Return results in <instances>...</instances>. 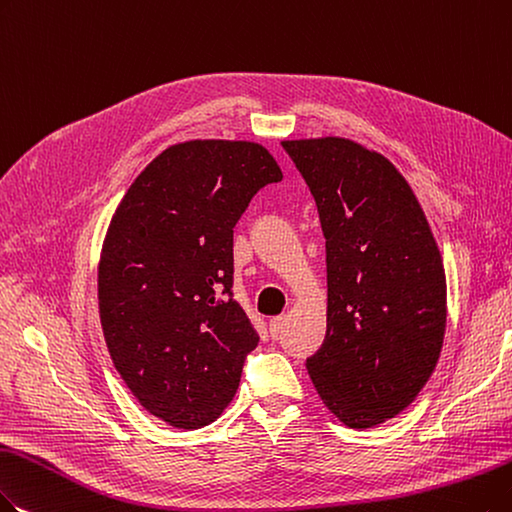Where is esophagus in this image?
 Instances as JSON below:
<instances>
[{
  "mask_svg": "<svg viewBox=\"0 0 512 512\" xmlns=\"http://www.w3.org/2000/svg\"><path fill=\"white\" fill-rule=\"evenodd\" d=\"M285 315H279V317H273L271 321H269V334H271V338H279L281 336V332H283V327H285Z\"/></svg>",
  "mask_w": 512,
  "mask_h": 512,
  "instance_id": "esophagus-1",
  "label": "esophagus"
}]
</instances>
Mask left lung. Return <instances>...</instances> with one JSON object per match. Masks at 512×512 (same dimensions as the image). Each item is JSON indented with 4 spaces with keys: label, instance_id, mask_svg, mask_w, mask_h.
Returning <instances> with one entry per match:
<instances>
[{
    "label": "left lung",
    "instance_id": "1",
    "mask_svg": "<svg viewBox=\"0 0 512 512\" xmlns=\"http://www.w3.org/2000/svg\"><path fill=\"white\" fill-rule=\"evenodd\" d=\"M309 185L327 262V332L306 370L349 428L410 405L435 372L447 321L445 269L407 180L340 136L283 140Z\"/></svg>",
    "mask_w": 512,
    "mask_h": 512
}]
</instances>
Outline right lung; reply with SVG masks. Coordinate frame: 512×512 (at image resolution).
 <instances>
[{"mask_svg":"<svg viewBox=\"0 0 512 512\" xmlns=\"http://www.w3.org/2000/svg\"><path fill=\"white\" fill-rule=\"evenodd\" d=\"M283 178L248 140H187L161 151L111 218L98 262V311L121 380L155 418L212 424L258 346L233 300V227Z\"/></svg>","mask_w":512,"mask_h":512,"instance_id":"right-lung-1","label":"right lung"}]
</instances>
